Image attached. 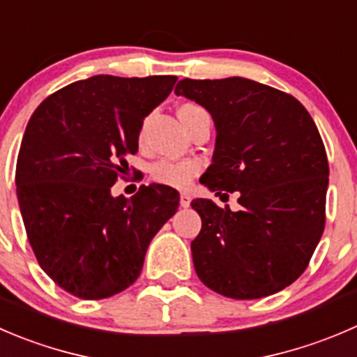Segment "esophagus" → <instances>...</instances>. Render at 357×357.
Wrapping results in <instances>:
<instances>
[{"label":"esophagus","instance_id":"1","mask_svg":"<svg viewBox=\"0 0 357 357\" xmlns=\"http://www.w3.org/2000/svg\"><path fill=\"white\" fill-rule=\"evenodd\" d=\"M190 202H192V197H190L188 193H181V195H179V206L188 207Z\"/></svg>","mask_w":357,"mask_h":357}]
</instances>
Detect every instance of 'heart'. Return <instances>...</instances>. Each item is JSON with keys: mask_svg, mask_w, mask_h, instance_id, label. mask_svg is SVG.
Returning a JSON list of instances; mask_svg holds the SVG:
<instances>
[{"mask_svg": "<svg viewBox=\"0 0 357 357\" xmlns=\"http://www.w3.org/2000/svg\"><path fill=\"white\" fill-rule=\"evenodd\" d=\"M204 109L193 102H185L179 106L178 115L181 119L183 126L197 113H202ZM141 139H143V130H141ZM200 172V164L195 160H172V158H162L151 165V178L157 183L172 188H186Z\"/></svg>", "mask_w": 357, "mask_h": 357, "instance_id": "obj_1", "label": "heart"}]
</instances>
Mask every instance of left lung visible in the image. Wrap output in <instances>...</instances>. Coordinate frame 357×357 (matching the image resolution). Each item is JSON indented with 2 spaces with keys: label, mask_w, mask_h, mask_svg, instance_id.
I'll list each match as a JSON object with an SVG mask.
<instances>
[{
  "label": "left lung",
  "mask_w": 357,
  "mask_h": 357,
  "mask_svg": "<svg viewBox=\"0 0 357 357\" xmlns=\"http://www.w3.org/2000/svg\"><path fill=\"white\" fill-rule=\"evenodd\" d=\"M211 113L213 164L200 183L241 192V211L195 199L202 228L192 241L200 281L220 295L255 300L295 282L309 265L326 221L328 157L302 102L274 86L231 76L176 85Z\"/></svg>",
  "instance_id": "left-lung-1"
}]
</instances>
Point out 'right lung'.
Instances as JSON below:
<instances>
[{
  "label": "right lung",
  "instance_id": "obj_1",
  "mask_svg": "<svg viewBox=\"0 0 357 357\" xmlns=\"http://www.w3.org/2000/svg\"><path fill=\"white\" fill-rule=\"evenodd\" d=\"M176 79L91 76L48 96L29 119L15 171L20 214L41 268L78 298L129 288L151 238L178 211L179 193L165 185L112 195L143 120Z\"/></svg>",
  "mask_w": 357,
  "mask_h": 357
}]
</instances>
